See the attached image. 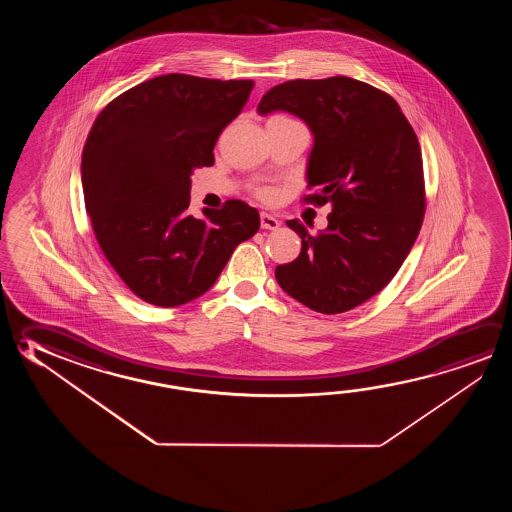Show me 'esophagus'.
<instances>
[{
  "label": "esophagus",
  "instance_id": "obj_1",
  "mask_svg": "<svg viewBox=\"0 0 512 512\" xmlns=\"http://www.w3.org/2000/svg\"><path fill=\"white\" fill-rule=\"evenodd\" d=\"M260 227L264 230H277L280 227V221L277 216L268 214V212H260Z\"/></svg>",
  "mask_w": 512,
  "mask_h": 512
}]
</instances>
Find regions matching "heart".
Masks as SVG:
<instances>
[{"instance_id":"heart-1","label":"heart","mask_w":512,"mask_h":512,"mask_svg":"<svg viewBox=\"0 0 512 512\" xmlns=\"http://www.w3.org/2000/svg\"><path fill=\"white\" fill-rule=\"evenodd\" d=\"M273 119H287V121H294V119L287 118V116H275ZM269 196H271L269 191H262V198H266V200H268Z\"/></svg>"}]
</instances>
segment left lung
<instances>
[{"instance_id":"1","label":"left lung","mask_w":512,"mask_h":512,"mask_svg":"<svg viewBox=\"0 0 512 512\" xmlns=\"http://www.w3.org/2000/svg\"><path fill=\"white\" fill-rule=\"evenodd\" d=\"M260 116L284 110L314 135L307 202L332 205L328 227L302 237V252L275 269L285 293L339 314L382 291L411 252L425 214L418 137L389 94L348 76L289 80L262 96Z\"/></svg>"}]
</instances>
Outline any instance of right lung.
<instances>
[{
	"mask_svg": "<svg viewBox=\"0 0 512 512\" xmlns=\"http://www.w3.org/2000/svg\"><path fill=\"white\" fill-rule=\"evenodd\" d=\"M252 80L157 76L110 101L82 153L85 209L101 252L130 291L157 307L207 293L235 246L257 234L259 212L241 200L194 218V169L252 93Z\"/></svg>",
	"mask_w": 512,
	"mask_h": 512,
	"instance_id": "obj_1",
	"label": "right lung"
}]
</instances>
